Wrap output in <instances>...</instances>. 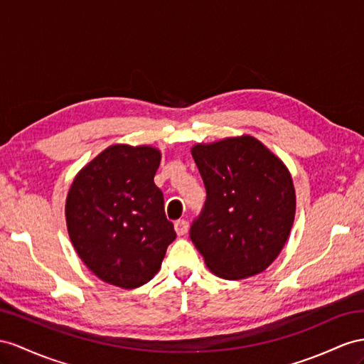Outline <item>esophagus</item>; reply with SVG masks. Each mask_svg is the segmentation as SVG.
Listing matches in <instances>:
<instances>
[{"label": "esophagus", "instance_id": "obj_1", "mask_svg": "<svg viewBox=\"0 0 364 364\" xmlns=\"http://www.w3.org/2000/svg\"><path fill=\"white\" fill-rule=\"evenodd\" d=\"M175 230H176V234H178V235H186V234H188V230H189V223L186 220L175 221Z\"/></svg>", "mask_w": 364, "mask_h": 364}]
</instances>
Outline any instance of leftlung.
<instances>
[{
    "instance_id": "left-lung-1",
    "label": "left lung",
    "mask_w": 364,
    "mask_h": 364,
    "mask_svg": "<svg viewBox=\"0 0 364 364\" xmlns=\"http://www.w3.org/2000/svg\"><path fill=\"white\" fill-rule=\"evenodd\" d=\"M206 203L191 240L210 271L226 279L263 272L282 252L295 218L292 176L250 135L192 147Z\"/></svg>"
}]
</instances>
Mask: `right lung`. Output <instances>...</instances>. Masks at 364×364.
Listing matches in <instances>:
<instances>
[{"mask_svg":"<svg viewBox=\"0 0 364 364\" xmlns=\"http://www.w3.org/2000/svg\"><path fill=\"white\" fill-rule=\"evenodd\" d=\"M160 161L155 147L114 144L82 167L70 186L69 237L102 282L123 289L151 282L176 238L154 183Z\"/></svg>","mask_w":364,"mask_h":364,"instance_id":"right-lung-1","label":"right lung"}]
</instances>
